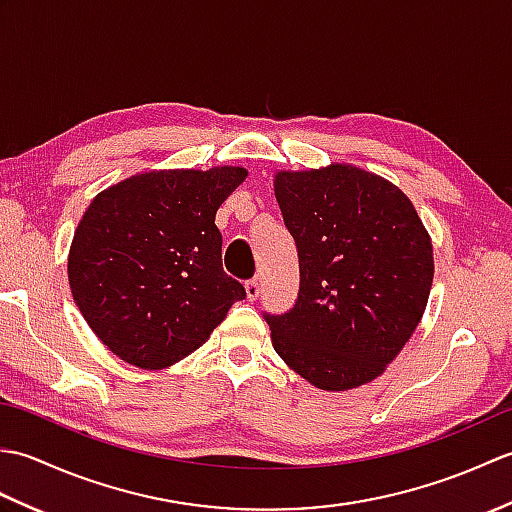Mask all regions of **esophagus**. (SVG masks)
I'll use <instances>...</instances> for the list:
<instances>
[{"instance_id":"obj_1","label":"esophagus","mask_w":512,"mask_h":512,"mask_svg":"<svg viewBox=\"0 0 512 512\" xmlns=\"http://www.w3.org/2000/svg\"><path fill=\"white\" fill-rule=\"evenodd\" d=\"M246 297H248V301H255L259 297V281L257 279L246 281Z\"/></svg>"}]
</instances>
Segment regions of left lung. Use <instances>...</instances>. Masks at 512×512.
Segmentation results:
<instances>
[{
  "mask_svg": "<svg viewBox=\"0 0 512 512\" xmlns=\"http://www.w3.org/2000/svg\"><path fill=\"white\" fill-rule=\"evenodd\" d=\"M275 195L299 253L295 306L264 312L275 352L319 389L369 383L427 306L429 235L405 193L350 165L277 173Z\"/></svg>",
  "mask_w": 512,
  "mask_h": 512,
  "instance_id": "8db88e82",
  "label": "left lung"
}]
</instances>
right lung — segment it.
<instances>
[{
	"label": "right lung",
	"instance_id": "obj_1",
	"mask_svg": "<svg viewBox=\"0 0 512 512\" xmlns=\"http://www.w3.org/2000/svg\"><path fill=\"white\" fill-rule=\"evenodd\" d=\"M242 167L149 171L92 200L68 259L70 288L94 334L143 369L182 361L246 288L222 268L220 204Z\"/></svg>",
	"mask_w": 512,
	"mask_h": 512
}]
</instances>
